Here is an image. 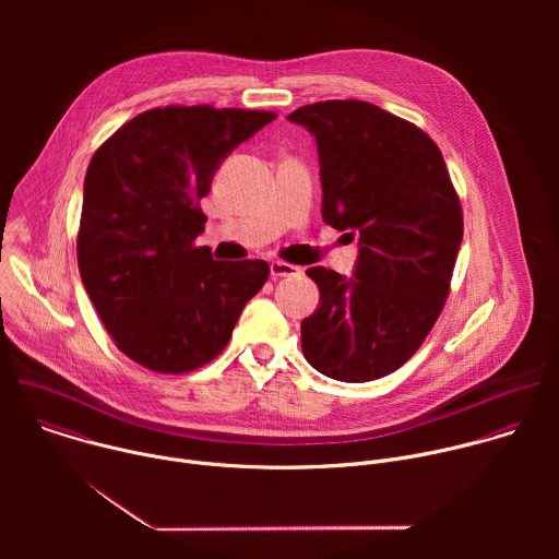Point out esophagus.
Listing matches in <instances>:
<instances>
[{
    "mask_svg": "<svg viewBox=\"0 0 559 559\" xmlns=\"http://www.w3.org/2000/svg\"><path fill=\"white\" fill-rule=\"evenodd\" d=\"M270 274H272L274 278H283V276H298V274H300V267L289 265V263H283V261H272V263H270Z\"/></svg>",
    "mask_w": 559,
    "mask_h": 559,
    "instance_id": "34e87169",
    "label": "esophagus"
}]
</instances>
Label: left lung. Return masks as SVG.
Here are the masks:
<instances>
[{"instance_id": "left-lung-1", "label": "left lung", "mask_w": 559, "mask_h": 559, "mask_svg": "<svg viewBox=\"0 0 559 559\" xmlns=\"http://www.w3.org/2000/svg\"><path fill=\"white\" fill-rule=\"evenodd\" d=\"M318 150L323 221L358 236L354 276L309 267L321 300L300 323L307 362L365 382L405 365L449 296L462 210L438 145L367 102H318L287 117Z\"/></svg>"}]
</instances>
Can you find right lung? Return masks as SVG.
Masks as SVG:
<instances>
[{"label": "right lung", "mask_w": 559, "mask_h": 559, "mask_svg": "<svg viewBox=\"0 0 559 559\" xmlns=\"http://www.w3.org/2000/svg\"><path fill=\"white\" fill-rule=\"evenodd\" d=\"M274 112L210 106L145 110L93 156L84 181L76 261L117 347L162 373L192 371L223 352L270 265L214 261L194 248L225 156Z\"/></svg>", "instance_id": "1"}]
</instances>
